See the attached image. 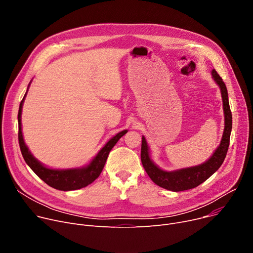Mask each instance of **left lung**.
I'll return each mask as SVG.
<instances>
[{
  "instance_id": "1",
  "label": "left lung",
  "mask_w": 253,
  "mask_h": 253,
  "mask_svg": "<svg viewBox=\"0 0 253 253\" xmlns=\"http://www.w3.org/2000/svg\"><path fill=\"white\" fill-rule=\"evenodd\" d=\"M212 77L221 90L225 117V127L220 145L207 162L192 168H186L172 171L164 170L159 169L150 158L148 144L146 142L145 137L142 136L141 163L151 180L159 187L172 192L191 190L201 185L206 179H208L214 172L219 169L224 162L228 151L229 142H230V134L232 129V114L230 106H229L227 87L223 80L215 70L212 71Z\"/></svg>"
}]
</instances>
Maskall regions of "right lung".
<instances>
[{"mask_svg": "<svg viewBox=\"0 0 253 253\" xmlns=\"http://www.w3.org/2000/svg\"><path fill=\"white\" fill-rule=\"evenodd\" d=\"M26 95H27V91L24 98H23V100L20 103L19 112H18V124H19L18 139H19L21 153L23 157H24L26 164L44 182H46L48 186L56 190L75 191V190H79L88 186L89 183H91L96 178L99 177V175L101 174L105 167L106 160L108 158V155L111 149L118 142V140L121 138V137L127 133V130H123L119 132L117 135H115L113 138H111L105 144V146L98 152V154L93 158V160L84 168L67 169H53L46 168L40 162H38V160L32 155V153L29 151L27 145L24 142V138H23L21 114H22L23 103H24Z\"/></svg>", "mask_w": 253, "mask_h": 253, "instance_id": "1", "label": "right lung"}]
</instances>
